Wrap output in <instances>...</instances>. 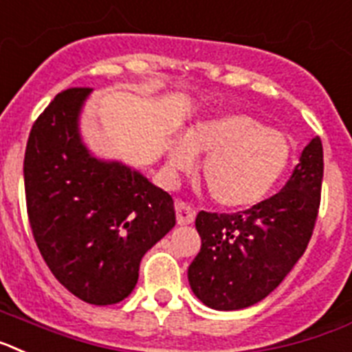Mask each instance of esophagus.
<instances>
[{
    "instance_id": "obj_1",
    "label": "esophagus",
    "mask_w": 352,
    "mask_h": 352,
    "mask_svg": "<svg viewBox=\"0 0 352 352\" xmlns=\"http://www.w3.org/2000/svg\"><path fill=\"white\" fill-rule=\"evenodd\" d=\"M197 218V209L188 201H177V223L179 225H189Z\"/></svg>"
}]
</instances>
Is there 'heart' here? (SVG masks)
<instances>
[{"instance_id": "heart-1", "label": "heart", "mask_w": 352, "mask_h": 352, "mask_svg": "<svg viewBox=\"0 0 352 352\" xmlns=\"http://www.w3.org/2000/svg\"><path fill=\"white\" fill-rule=\"evenodd\" d=\"M201 180L216 204L248 207L265 198L287 170L290 140L246 113L200 122L168 146V170L188 172L201 159Z\"/></svg>"}]
</instances>
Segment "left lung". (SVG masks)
Wrapping results in <instances>:
<instances>
[{
    "label": "left lung",
    "mask_w": 352,
    "mask_h": 352,
    "mask_svg": "<svg viewBox=\"0 0 352 352\" xmlns=\"http://www.w3.org/2000/svg\"><path fill=\"white\" fill-rule=\"evenodd\" d=\"M322 143L311 138L282 191L237 212L197 216L201 248L188 269L189 285L214 310L258 303L303 255L319 216Z\"/></svg>",
    "instance_id": "left-lung-1"
}]
</instances>
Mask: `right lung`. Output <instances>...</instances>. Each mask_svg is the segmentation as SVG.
<instances>
[{
    "mask_svg": "<svg viewBox=\"0 0 352 352\" xmlns=\"http://www.w3.org/2000/svg\"><path fill=\"white\" fill-rule=\"evenodd\" d=\"M90 88L60 91L24 152L30 227L51 273L76 298L115 305L133 292L143 255L175 225L172 197L81 145L78 115Z\"/></svg>",
    "mask_w": 352,
    "mask_h": 352,
    "instance_id": "obj_1",
    "label": "right lung"
}]
</instances>
